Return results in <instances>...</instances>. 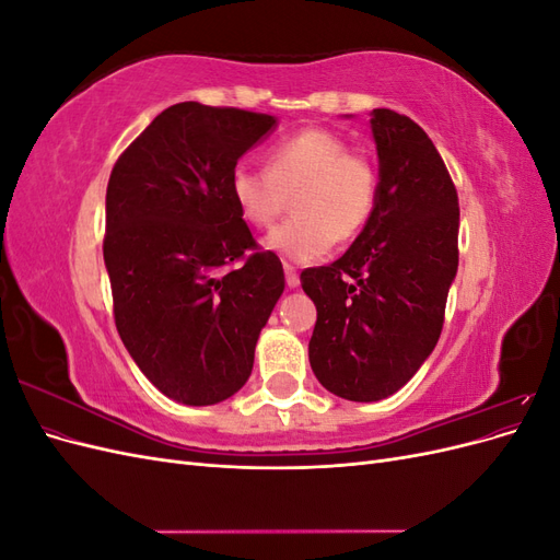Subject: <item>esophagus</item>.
I'll list each match as a JSON object with an SVG mask.
<instances>
[{
    "instance_id": "obj_1",
    "label": "esophagus",
    "mask_w": 560,
    "mask_h": 560,
    "mask_svg": "<svg viewBox=\"0 0 560 560\" xmlns=\"http://www.w3.org/2000/svg\"><path fill=\"white\" fill-rule=\"evenodd\" d=\"M284 282H287V287H290V290H294V287H299V282H301L296 268L292 264H284Z\"/></svg>"
}]
</instances>
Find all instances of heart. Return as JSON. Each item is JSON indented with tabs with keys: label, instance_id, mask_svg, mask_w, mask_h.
<instances>
[{
	"label": "heart",
	"instance_id": "obj_1",
	"mask_svg": "<svg viewBox=\"0 0 560 560\" xmlns=\"http://www.w3.org/2000/svg\"><path fill=\"white\" fill-rule=\"evenodd\" d=\"M231 198L247 224L268 229L294 200L287 219L264 245L290 261H315L336 241H350L376 206L378 175L364 156L327 128H303L268 149L266 171L235 165Z\"/></svg>",
	"mask_w": 560,
	"mask_h": 560
}]
</instances>
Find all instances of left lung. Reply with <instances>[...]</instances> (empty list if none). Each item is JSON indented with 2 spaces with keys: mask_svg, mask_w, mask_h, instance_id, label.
<instances>
[{
  "mask_svg": "<svg viewBox=\"0 0 560 560\" xmlns=\"http://www.w3.org/2000/svg\"><path fill=\"white\" fill-rule=\"evenodd\" d=\"M376 206L341 259L306 268L301 287L317 322L313 374L336 397L395 395L430 358L457 273L460 208L436 147L409 116L371 112Z\"/></svg>",
  "mask_w": 560,
  "mask_h": 560,
  "instance_id": "8db88e82",
  "label": "left lung"
}]
</instances>
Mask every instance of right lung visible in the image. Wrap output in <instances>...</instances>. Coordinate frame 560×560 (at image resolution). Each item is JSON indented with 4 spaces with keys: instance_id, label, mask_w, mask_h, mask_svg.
Instances as JSON below:
<instances>
[{
    "instance_id": "1",
    "label": "right lung",
    "mask_w": 560,
    "mask_h": 560,
    "mask_svg": "<svg viewBox=\"0 0 560 560\" xmlns=\"http://www.w3.org/2000/svg\"><path fill=\"white\" fill-rule=\"evenodd\" d=\"M276 126L268 114L179 103L112 171L103 252L116 329L142 374L179 404L238 393L282 296V264L257 249L229 186L238 159Z\"/></svg>"
}]
</instances>
